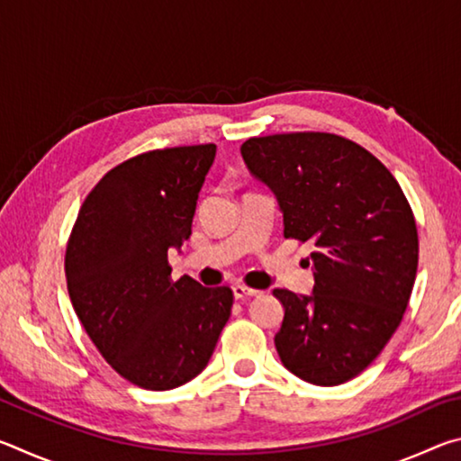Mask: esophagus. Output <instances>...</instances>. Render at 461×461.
Returning a JSON list of instances; mask_svg holds the SVG:
<instances>
[{
  "label": "esophagus",
  "instance_id": "1",
  "mask_svg": "<svg viewBox=\"0 0 461 461\" xmlns=\"http://www.w3.org/2000/svg\"><path fill=\"white\" fill-rule=\"evenodd\" d=\"M231 291H233V296H236V299H249V296L260 294V291H256V288H249L246 285H233Z\"/></svg>",
  "mask_w": 461,
  "mask_h": 461
}]
</instances>
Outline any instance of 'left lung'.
<instances>
[{"instance_id":"obj_1","label":"left lung","mask_w":461,"mask_h":461,"mask_svg":"<svg viewBox=\"0 0 461 461\" xmlns=\"http://www.w3.org/2000/svg\"><path fill=\"white\" fill-rule=\"evenodd\" d=\"M240 152L276 197L285 238L315 248L313 293L272 291L285 307L280 362L311 384H343L376 360L409 305L419 262L409 201L378 158L341 136L249 138Z\"/></svg>"}]
</instances>
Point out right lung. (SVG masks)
<instances>
[{"mask_svg": "<svg viewBox=\"0 0 461 461\" xmlns=\"http://www.w3.org/2000/svg\"><path fill=\"white\" fill-rule=\"evenodd\" d=\"M215 144L140 154L109 170L68 238L73 309L112 368L131 384L170 390L205 370L233 293L170 280L168 249L191 236Z\"/></svg>", "mask_w": 461, "mask_h": 461, "instance_id": "add662e5", "label": "right lung"}]
</instances>
